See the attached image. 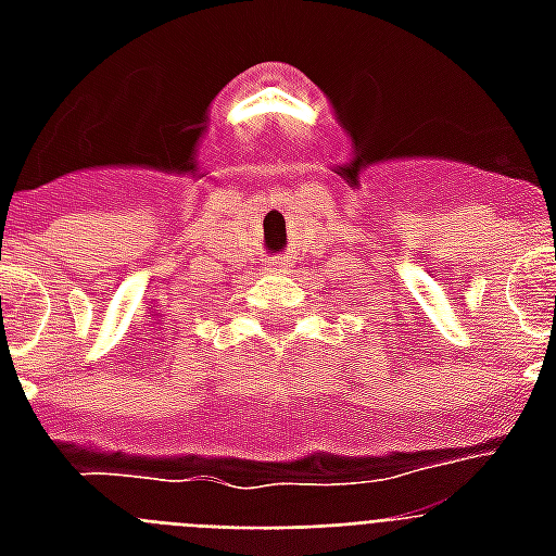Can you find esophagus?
Returning <instances> with one entry per match:
<instances>
[{
	"label": "esophagus",
	"instance_id": "34e87169",
	"mask_svg": "<svg viewBox=\"0 0 556 556\" xmlns=\"http://www.w3.org/2000/svg\"><path fill=\"white\" fill-rule=\"evenodd\" d=\"M268 270H274V274H291V260H288V256H277V260L268 265Z\"/></svg>",
	"mask_w": 556,
	"mask_h": 556
}]
</instances>
